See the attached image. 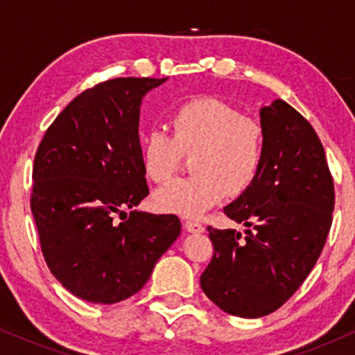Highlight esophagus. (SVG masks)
<instances>
[{
    "label": "esophagus",
    "mask_w": 355,
    "mask_h": 355,
    "mask_svg": "<svg viewBox=\"0 0 355 355\" xmlns=\"http://www.w3.org/2000/svg\"><path fill=\"white\" fill-rule=\"evenodd\" d=\"M186 230L193 234V232H203L205 231V227H203L200 223L196 220H189V221H186Z\"/></svg>",
    "instance_id": "34e87169"
}]
</instances>
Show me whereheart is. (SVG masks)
<instances>
[{"label": "heart", "mask_w": 355, "mask_h": 355, "mask_svg": "<svg viewBox=\"0 0 355 355\" xmlns=\"http://www.w3.org/2000/svg\"><path fill=\"white\" fill-rule=\"evenodd\" d=\"M169 135L152 129L142 139V164L148 179L166 184L179 171L182 155L192 157L196 176L159 189L158 210L200 216L227 192L239 196L254 182L265 152V135L257 121L226 101L200 96L184 101L168 121Z\"/></svg>", "instance_id": "heart-1"}]
</instances>
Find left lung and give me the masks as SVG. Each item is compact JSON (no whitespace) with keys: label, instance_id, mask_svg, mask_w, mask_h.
<instances>
[{"label":"left lung","instance_id":"1","mask_svg":"<svg viewBox=\"0 0 355 355\" xmlns=\"http://www.w3.org/2000/svg\"><path fill=\"white\" fill-rule=\"evenodd\" d=\"M265 152L254 182L225 207L245 226L213 230V259L200 276L207 297L241 318L278 310L317 263L333 221L334 187L323 145L284 100L260 110Z\"/></svg>","mask_w":355,"mask_h":355}]
</instances>
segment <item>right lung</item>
<instances>
[{"label":"right lung","instance_id":"right-lung-1","mask_svg":"<svg viewBox=\"0 0 355 355\" xmlns=\"http://www.w3.org/2000/svg\"><path fill=\"white\" fill-rule=\"evenodd\" d=\"M166 80L119 77L82 92L37 150L31 208L43 257L62 288L87 302L139 293L181 234L176 215L135 210L148 196L140 105Z\"/></svg>","mask_w":355,"mask_h":355}]
</instances>
